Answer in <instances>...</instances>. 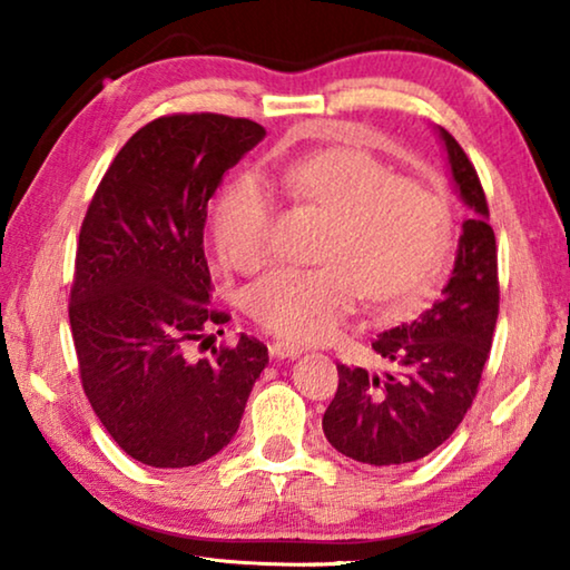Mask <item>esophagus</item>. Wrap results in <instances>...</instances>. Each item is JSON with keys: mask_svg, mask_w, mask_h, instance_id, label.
<instances>
[{"mask_svg": "<svg viewBox=\"0 0 570 570\" xmlns=\"http://www.w3.org/2000/svg\"><path fill=\"white\" fill-rule=\"evenodd\" d=\"M268 352H272L274 360H296V356L304 354L302 346L292 342H274L268 346Z\"/></svg>", "mask_w": 570, "mask_h": 570, "instance_id": "1", "label": "esophagus"}]
</instances>
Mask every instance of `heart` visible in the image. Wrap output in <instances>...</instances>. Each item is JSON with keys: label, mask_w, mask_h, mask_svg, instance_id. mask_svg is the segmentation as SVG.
I'll use <instances>...</instances> for the list:
<instances>
[{"label": "heart", "mask_w": 570, "mask_h": 570, "mask_svg": "<svg viewBox=\"0 0 570 570\" xmlns=\"http://www.w3.org/2000/svg\"><path fill=\"white\" fill-rule=\"evenodd\" d=\"M282 183L330 214L322 266H284L246 292V308L264 330L292 342L332 336L364 294L407 304L430 292L448 244V214L438 193L392 170L370 153L326 148L282 168ZM272 200L254 178L224 190L214 238L220 258L254 272L272 244Z\"/></svg>", "instance_id": "heart-1"}]
</instances>
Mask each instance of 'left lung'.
Here are the masks:
<instances>
[{
  "label": "left lung",
  "instance_id": "8db88e82",
  "mask_svg": "<svg viewBox=\"0 0 570 570\" xmlns=\"http://www.w3.org/2000/svg\"><path fill=\"white\" fill-rule=\"evenodd\" d=\"M462 220L450 282L428 312L372 342L387 372L340 364V387L324 412L326 440L372 468H397L440 448L478 394L498 322V248L480 178L465 150L438 128Z\"/></svg>",
  "mask_w": 570,
  "mask_h": 570
}]
</instances>
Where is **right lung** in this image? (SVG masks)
Returning <instances> with one entry per match:
<instances>
[{"instance_id": "right-lung-1", "label": "right lung", "mask_w": 570, "mask_h": 570, "mask_svg": "<svg viewBox=\"0 0 570 570\" xmlns=\"http://www.w3.org/2000/svg\"><path fill=\"white\" fill-rule=\"evenodd\" d=\"M228 115H166L125 142L80 228L70 326L82 390L110 438L142 465L190 468L234 440L268 350L224 334L204 254L208 200L264 140Z\"/></svg>"}]
</instances>
